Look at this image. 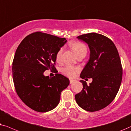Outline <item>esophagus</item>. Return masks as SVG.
Here are the masks:
<instances>
[{"label":"esophagus","instance_id":"esophagus-1","mask_svg":"<svg viewBox=\"0 0 131 131\" xmlns=\"http://www.w3.org/2000/svg\"><path fill=\"white\" fill-rule=\"evenodd\" d=\"M69 81H70V84H72L74 83V82L75 81V80H74L73 79H69Z\"/></svg>","mask_w":131,"mask_h":131}]
</instances>
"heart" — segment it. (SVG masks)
<instances>
[{"label":"heart","instance_id":"obj_1","mask_svg":"<svg viewBox=\"0 0 131 131\" xmlns=\"http://www.w3.org/2000/svg\"><path fill=\"white\" fill-rule=\"evenodd\" d=\"M71 47L75 52L77 56H78L80 54L87 53V48L83 43L78 42H74L71 43ZM63 49L60 48L58 51L57 52L56 55V58L57 61H59L61 59L62 55ZM79 71V68L77 67H74V66L71 65V64H67L62 68V72L63 74L69 77H74L76 75L77 73Z\"/></svg>","mask_w":131,"mask_h":131}]
</instances>
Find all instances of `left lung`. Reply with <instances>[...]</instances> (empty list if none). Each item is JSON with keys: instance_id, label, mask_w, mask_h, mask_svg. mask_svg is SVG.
<instances>
[{"instance_id": "left-lung-1", "label": "left lung", "mask_w": 131, "mask_h": 131, "mask_svg": "<svg viewBox=\"0 0 131 131\" xmlns=\"http://www.w3.org/2000/svg\"><path fill=\"white\" fill-rule=\"evenodd\" d=\"M87 43L90 57L80 77L92 78L88 85L80 80L83 89L75 96L77 103L88 111L103 109L111 103L119 90L122 80V67L117 49L109 38L102 35L90 33L77 37Z\"/></svg>"}]
</instances>
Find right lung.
Instances as JSON below:
<instances>
[{
	"label": "right lung",
	"instance_id": "right-lung-1",
	"mask_svg": "<svg viewBox=\"0 0 131 131\" xmlns=\"http://www.w3.org/2000/svg\"><path fill=\"white\" fill-rule=\"evenodd\" d=\"M65 38L37 32L21 42L13 63V76L17 95L29 108L47 112L58 105L60 94L69 84L60 74L50 78L47 69L54 71L57 52L67 43Z\"/></svg>",
	"mask_w": 131,
	"mask_h": 131
}]
</instances>
